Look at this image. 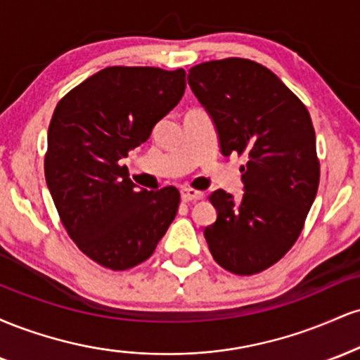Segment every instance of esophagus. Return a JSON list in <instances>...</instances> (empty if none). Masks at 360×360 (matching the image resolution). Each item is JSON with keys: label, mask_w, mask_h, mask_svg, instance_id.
I'll return each instance as SVG.
<instances>
[{"label": "esophagus", "mask_w": 360, "mask_h": 360, "mask_svg": "<svg viewBox=\"0 0 360 360\" xmlns=\"http://www.w3.org/2000/svg\"><path fill=\"white\" fill-rule=\"evenodd\" d=\"M203 198H205L203 191H196V189H191V188L181 189V200H183L184 203H189V201L203 200Z\"/></svg>", "instance_id": "34e87169"}]
</instances>
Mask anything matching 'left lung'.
Wrapping results in <instances>:
<instances>
[{"mask_svg":"<svg viewBox=\"0 0 360 360\" xmlns=\"http://www.w3.org/2000/svg\"><path fill=\"white\" fill-rule=\"evenodd\" d=\"M194 96L212 117L220 150L245 155L243 196L217 189V221L205 229L223 269L250 276L298 240L320 183L315 128L307 106L264 65L229 57L189 69Z\"/></svg>","mask_w":360,"mask_h":360,"instance_id":"left-lung-1","label":"left lung"}]
</instances>
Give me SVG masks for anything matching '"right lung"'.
I'll use <instances>...</instances> for the list:
<instances>
[{
  "label": "right lung",
  "instance_id": "1",
  "mask_svg": "<svg viewBox=\"0 0 360 360\" xmlns=\"http://www.w3.org/2000/svg\"><path fill=\"white\" fill-rule=\"evenodd\" d=\"M184 89L183 69L115 65L69 91L53 110L45 181L69 237L103 267L143 262L174 220L179 191L137 189L122 159L150 137Z\"/></svg>",
  "mask_w": 360,
  "mask_h": 360
}]
</instances>
